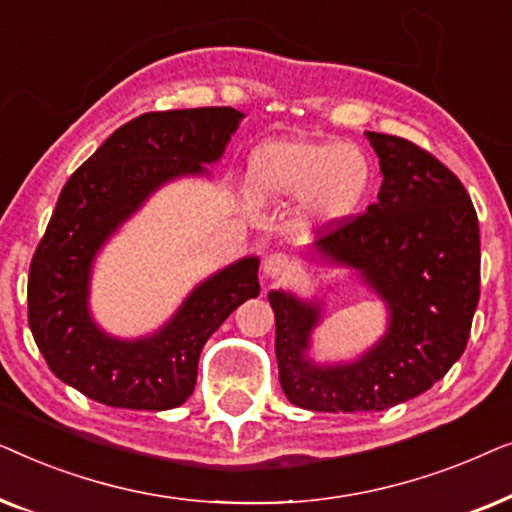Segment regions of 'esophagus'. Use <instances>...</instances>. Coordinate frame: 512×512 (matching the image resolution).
Instances as JSON below:
<instances>
[{
  "label": "esophagus",
  "mask_w": 512,
  "mask_h": 512,
  "mask_svg": "<svg viewBox=\"0 0 512 512\" xmlns=\"http://www.w3.org/2000/svg\"><path fill=\"white\" fill-rule=\"evenodd\" d=\"M263 272L270 279H284L293 272V261L284 254V251H272L270 256H265Z\"/></svg>",
  "instance_id": "34e87169"
}]
</instances>
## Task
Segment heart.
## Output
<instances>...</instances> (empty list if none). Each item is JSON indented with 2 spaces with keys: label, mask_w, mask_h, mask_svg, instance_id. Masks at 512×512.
<instances>
[{
  "label": "heart",
  "mask_w": 512,
  "mask_h": 512,
  "mask_svg": "<svg viewBox=\"0 0 512 512\" xmlns=\"http://www.w3.org/2000/svg\"><path fill=\"white\" fill-rule=\"evenodd\" d=\"M373 184V165L352 144L277 139L249 160V186L261 200H296L312 219L335 223L352 216Z\"/></svg>",
  "instance_id": "obj_1"
}]
</instances>
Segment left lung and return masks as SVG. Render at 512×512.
I'll use <instances>...</instances> for the list:
<instances>
[{"mask_svg": "<svg viewBox=\"0 0 512 512\" xmlns=\"http://www.w3.org/2000/svg\"><path fill=\"white\" fill-rule=\"evenodd\" d=\"M382 188L366 212L328 223L317 249L387 300L389 333L349 366L305 359L319 305L272 291L279 382L314 412L387 410L431 389L464 354L480 298V228L450 167L403 137L368 132Z\"/></svg>", "mask_w": 512, "mask_h": 512, "instance_id": "8db88e82", "label": "left lung"}]
</instances>
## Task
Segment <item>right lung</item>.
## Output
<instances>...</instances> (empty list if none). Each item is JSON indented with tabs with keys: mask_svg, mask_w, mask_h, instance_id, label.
Listing matches in <instances>:
<instances>
[{
	"mask_svg": "<svg viewBox=\"0 0 512 512\" xmlns=\"http://www.w3.org/2000/svg\"><path fill=\"white\" fill-rule=\"evenodd\" d=\"M233 107L149 111L121 125L60 191L32 256L27 319L48 368L111 408L170 410L193 394L202 347L228 314L256 298L258 261L244 258L198 286L153 338L123 342L88 317L90 263L104 240L179 174H198L226 149Z\"/></svg>",
	"mask_w": 512,
	"mask_h": 512,
	"instance_id": "obj_1",
	"label": "right lung"
}]
</instances>
